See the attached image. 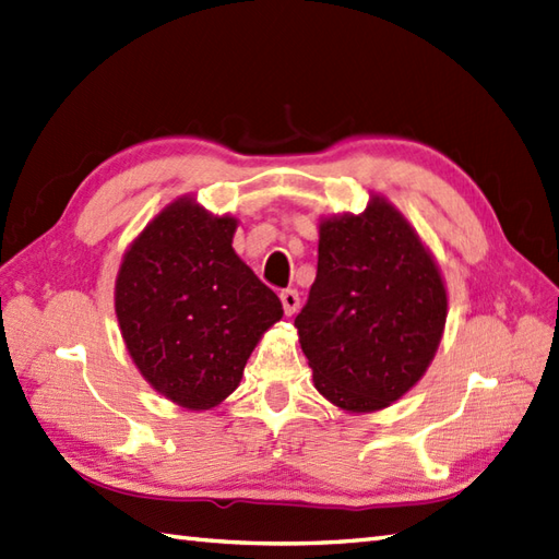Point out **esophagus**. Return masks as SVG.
<instances>
[{
    "mask_svg": "<svg viewBox=\"0 0 559 559\" xmlns=\"http://www.w3.org/2000/svg\"><path fill=\"white\" fill-rule=\"evenodd\" d=\"M280 299H282V308H284V313L287 316H294L296 311H299V292L296 289H284L282 294H280Z\"/></svg>",
    "mask_w": 559,
    "mask_h": 559,
    "instance_id": "esophagus-1",
    "label": "esophagus"
}]
</instances>
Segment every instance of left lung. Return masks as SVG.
I'll use <instances>...</instances> for the list:
<instances>
[{
  "mask_svg": "<svg viewBox=\"0 0 559 559\" xmlns=\"http://www.w3.org/2000/svg\"><path fill=\"white\" fill-rule=\"evenodd\" d=\"M448 320L436 260L373 195L361 215L320 222L318 275L296 316L316 390L352 414L378 412L426 373Z\"/></svg>",
  "mask_w": 559,
  "mask_h": 559,
  "instance_id": "obj_1",
  "label": "left lung"
}]
</instances>
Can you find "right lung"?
Listing matches in <instances>:
<instances>
[{
  "label": "right lung",
  "mask_w": 559,
  "mask_h": 559,
  "mask_svg": "<svg viewBox=\"0 0 559 559\" xmlns=\"http://www.w3.org/2000/svg\"><path fill=\"white\" fill-rule=\"evenodd\" d=\"M234 217L179 198L129 246L117 275V320L133 364L191 412L239 388L258 340L284 313L277 294L234 253Z\"/></svg>",
  "instance_id": "obj_1"
}]
</instances>
